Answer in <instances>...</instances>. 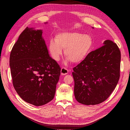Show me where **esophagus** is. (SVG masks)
Listing matches in <instances>:
<instances>
[{
    "mask_svg": "<svg viewBox=\"0 0 130 130\" xmlns=\"http://www.w3.org/2000/svg\"><path fill=\"white\" fill-rule=\"evenodd\" d=\"M69 72V70L65 68H62L61 70V73L62 75H65L67 74Z\"/></svg>",
    "mask_w": 130,
    "mask_h": 130,
    "instance_id": "1",
    "label": "esophagus"
}]
</instances>
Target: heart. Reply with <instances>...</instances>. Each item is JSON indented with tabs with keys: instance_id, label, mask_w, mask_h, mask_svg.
I'll return each instance as SVG.
<instances>
[{
	"instance_id": "b5f03b06",
	"label": "heart",
	"mask_w": 130,
	"mask_h": 130,
	"mask_svg": "<svg viewBox=\"0 0 130 130\" xmlns=\"http://www.w3.org/2000/svg\"><path fill=\"white\" fill-rule=\"evenodd\" d=\"M93 40L89 35L77 32H63L50 40L48 49L53 60L58 61L64 49V55L74 63L84 60L92 51Z\"/></svg>"
}]
</instances>
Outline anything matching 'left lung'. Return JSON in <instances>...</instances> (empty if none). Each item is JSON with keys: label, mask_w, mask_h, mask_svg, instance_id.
<instances>
[{"label": "left lung", "mask_w": 130, "mask_h": 130, "mask_svg": "<svg viewBox=\"0 0 130 130\" xmlns=\"http://www.w3.org/2000/svg\"><path fill=\"white\" fill-rule=\"evenodd\" d=\"M103 45L90 52L73 68L74 95L82 104L94 105L103 103L111 95L118 82L120 50L111 40L105 41Z\"/></svg>", "instance_id": "8db88e82"}]
</instances>
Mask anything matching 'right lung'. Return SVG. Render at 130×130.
<instances>
[{
  "instance_id": "add662e5",
  "label": "right lung",
  "mask_w": 130,
  "mask_h": 130,
  "mask_svg": "<svg viewBox=\"0 0 130 130\" xmlns=\"http://www.w3.org/2000/svg\"><path fill=\"white\" fill-rule=\"evenodd\" d=\"M42 33V30L27 27L10 56L15 90L23 100L36 106L54 99L61 74L60 66L49 56Z\"/></svg>"
}]
</instances>
